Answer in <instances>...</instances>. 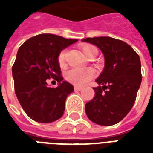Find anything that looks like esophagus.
<instances>
[{"mask_svg":"<svg viewBox=\"0 0 153 153\" xmlns=\"http://www.w3.org/2000/svg\"><path fill=\"white\" fill-rule=\"evenodd\" d=\"M74 90H75V91H81V90H83V88H82L81 87L75 86L74 87Z\"/></svg>","mask_w":153,"mask_h":153,"instance_id":"esophagus-1","label":"esophagus"}]
</instances>
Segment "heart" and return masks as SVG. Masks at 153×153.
I'll use <instances>...</instances> for the list:
<instances>
[{
  "label": "heart",
  "instance_id": "obj_1",
  "mask_svg": "<svg viewBox=\"0 0 153 153\" xmlns=\"http://www.w3.org/2000/svg\"><path fill=\"white\" fill-rule=\"evenodd\" d=\"M82 51L84 56L87 57L90 53H92L94 51H97V49L93 46L86 45L83 47ZM65 51H62L58 56V62L60 66H64L65 65ZM94 76H95V71L92 68H73L69 71H67L65 74L66 79L70 83L77 86H83L86 84Z\"/></svg>",
  "mask_w": 153,
  "mask_h": 153
}]
</instances>
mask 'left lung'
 <instances>
[{"label": "left lung", "instance_id": "8db88e82", "mask_svg": "<svg viewBox=\"0 0 153 153\" xmlns=\"http://www.w3.org/2000/svg\"><path fill=\"white\" fill-rule=\"evenodd\" d=\"M95 45L105 59L104 70L93 88L95 97L86 103L85 111L91 121L110 126L125 118L134 104L142 82L141 62L135 51L125 42L110 37L84 38Z\"/></svg>", "mask_w": 153, "mask_h": 153}]
</instances>
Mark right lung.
Returning a JSON list of instances; mask_svg holds the SVG:
<instances>
[{"label":"right lung","instance_id":"1","mask_svg":"<svg viewBox=\"0 0 153 153\" xmlns=\"http://www.w3.org/2000/svg\"><path fill=\"white\" fill-rule=\"evenodd\" d=\"M76 42L43 33L29 38L19 48L12 67L15 94L25 113L35 121L51 123L63 115L66 97L74 89L60 75L58 56ZM51 77L57 81L56 88L48 86Z\"/></svg>","mask_w":153,"mask_h":153}]
</instances>
